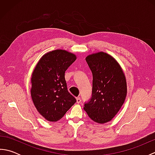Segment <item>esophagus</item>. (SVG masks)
Masks as SVG:
<instances>
[{
	"label": "esophagus",
	"instance_id": "1",
	"mask_svg": "<svg viewBox=\"0 0 155 155\" xmlns=\"http://www.w3.org/2000/svg\"><path fill=\"white\" fill-rule=\"evenodd\" d=\"M81 102V98L80 97H77V103H80Z\"/></svg>",
	"mask_w": 155,
	"mask_h": 155
}]
</instances>
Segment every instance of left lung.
I'll use <instances>...</instances> for the list:
<instances>
[{
    "label": "left lung",
    "instance_id": "8db88e82",
    "mask_svg": "<svg viewBox=\"0 0 155 155\" xmlns=\"http://www.w3.org/2000/svg\"><path fill=\"white\" fill-rule=\"evenodd\" d=\"M86 61L93 73V89L84 109L93 121L106 123L124 103L127 93L126 78L118 62L105 52L88 55Z\"/></svg>",
    "mask_w": 155,
    "mask_h": 155
}]
</instances>
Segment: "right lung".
Masks as SVG:
<instances>
[{
  "label": "right lung",
  "instance_id": "right-lung-1",
  "mask_svg": "<svg viewBox=\"0 0 155 155\" xmlns=\"http://www.w3.org/2000/svg\"><path fill=\"white\" fill-rule=\"evenodd\" d=\"M76 55L64 50L44 54L31 77V94L35 106L46 120H60L77 101L67 90L64 73L75 61Z\"/></svg>",
  "mask_w": 155,
  "mask_h": 155
}]
</instances>
